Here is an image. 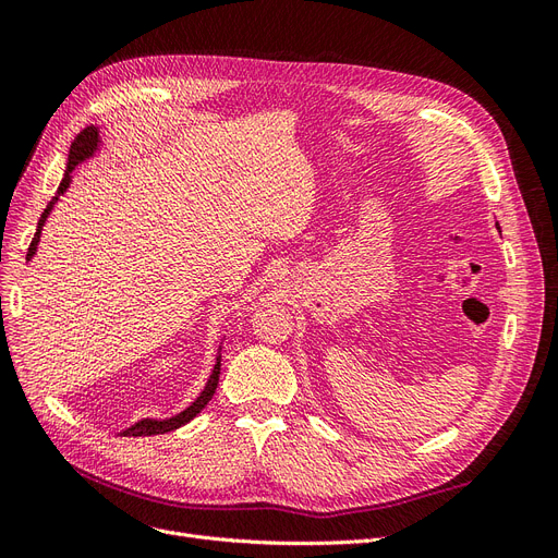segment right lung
<instances>
[{
	"mask_svg": "<svg viewBox=\"0 0 558 558\" xmlns=\"http://www.w3.org/2000/svg\"><path fill=\"white\" fill-rule=\"evenodd\" d=\"M95 148H97V128L81 130V132L76 134V137H74V142H72V146H70V162H66V172H64V177H62V183H60L58 193L53 195V199L48 202V207L44 209V214H41V218H39L37 232H35V238H32V244H29V248H27V258L35 256L37 242H39V234H41L46 216H48L50 209H53V205L58 202L60 193H64L66 185H70V181H72V170H74V167H76L83 158H88ZM218 375H221V356L216 359V367H214V373H211V377H209V381H207V386H205V391H202V396L191 404L189 410H183L179 416H172V418H167V421H150V418L137 421V424L130 426V428L123 430V433H125V435H132V437L160 435V433H170V430H174V428H179V426H183V424H189V421L211 400V396H214V391H216V386H218Z\"/></svg>",
	"mask_w": 558,
	"mask_h": 558,
	"instance_id": "right-lung-1",
	"label": "right lung"
}]
</instances>
